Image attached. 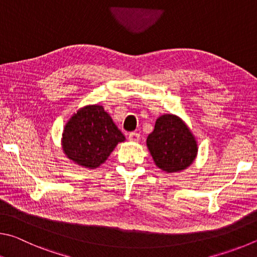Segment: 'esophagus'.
Masks as SVG:
<instances>
[{
    "instance_id": "1",
    "label": "esophagus",
    "mask_w": 257,
    "mask_h": 257,
    "mask_svg": "<svg viewBox=\"0 0 257 257\" xmlns=\"http://www.w3.org/2000/svg\"><path fill=\"white\" fill-rule=\"evenodd\" d=\"M140 138L141 136L138 132H132L128 134V140L131 142H139L140 141Z\"/></svg>"
}]
</instances>
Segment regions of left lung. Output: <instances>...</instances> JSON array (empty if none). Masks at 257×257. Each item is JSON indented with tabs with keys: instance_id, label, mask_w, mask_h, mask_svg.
<instances>
[{
	"instance_id": "1",
	"label": "left lung",
	"mask_w": 257,
	"mask_h": 257,
	"mask_svg": "<svg viewBox=\"0 0 257 257\" xmlns=\"http://www.w3.org/2000/svg\"><path fill=\"white\" fill-rule=\"evenodd\" d=\"M147 146L156 165L167 173L185 169L197 154L196 141L185 123L169 114L157 119Z\"/></svg>"
}]
</instances>
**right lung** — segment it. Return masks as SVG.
Listing matches in <instances>:
<instances>
[{
    "instance_id": "1",
    "label": "right lung",
    "mask_w": 257,
    "mask_h": 257,
    "mask_svg": "<svg viewBox=\"0 0 257 257\" xmlns=\"http://www.w3.org/2000/svg\"><path fill=\"white\" fill-rule=\"evenodd\" d=\"M123 136L102 106H87L71 117L63 132V150L75 164L93 169L100 166Z\"/></svg>"
}]
</instances>
